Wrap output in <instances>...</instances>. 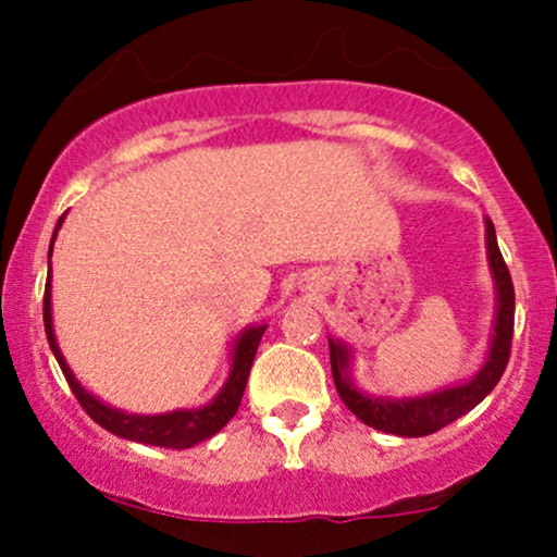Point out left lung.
Listing matches in <instances>:
<instances>
[{
    "instance_id": "obj_1",
    "label": "left lung",
    "mask_w": 557,
    "mask_h": 557,
    "mask_svg": "<svg viewBox=\"0 0 557 557\" xmlns=\"http://www.w3.org/2000/svg\"><path fill=\"white\" fill-rule=\"evenodd\" d=\"M487 257L492 274H495L497 285V322L495 337H492L487 363L482 367L474 380L466 385L447 387L443 393L424 395V398H406V400H385V398H369L359 393L354 382L348 380V350L341 343L330 341V363H332V380H335L337 395H341L345 406L350 408L354 417H359L367 426H374L380 432L398 434V437H424L443 426L456 421L471 408L479 406L492 387L500 382V376L508 367L510 359V341H513V314H516V293L513 280H510L508 267L497 248L495 225L487 216Z\"/></svg>"
}]
</instances>
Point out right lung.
<instances>
[{
  "label": "right lung",
  "instance_id": "right-lung-1",
  "mask_svg": "<svg viewBox=\"0 0 557 557\" xmlns=\"http://www.w3.org/2000/svg\"><path fill=\"white\" fill-rule=\"evenodd\" d=\"M60 225H62V216L60 222H57V227ZM52 243H54V235H52ZM49 298H52V287H49V277H47V287H44V330H47L49 348L54 350V359L60 363L62 374H65L67 385L73 389L75 398H78L83 411H86L96 424L104 426L107 432L117 434V437L133 440V443L185 450V447L212 437V434L220 432L222 426L235 417V411H238L240 398H243V389H246L248 374H251V363H253V356H257L259 341L261 335H264V327H251L238 337V343H235V354H233V369H230L225 387L220 389V395H216L209 406L198 408V411L162 413V417H136V413H125V411H117V408L104 406V403L96 400L94 395H88L86 389L81 387V382L75 380L73 372H70L65 359H62L60 348H57L54 330H52V300Z\"/></svg>",
  "mask_w": 557,
  "mask_h": 557
}]
</instances>
